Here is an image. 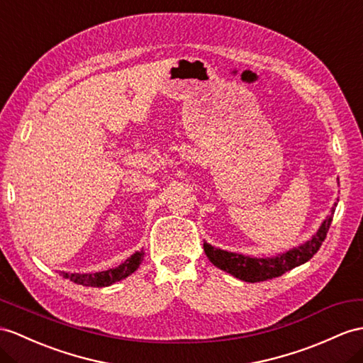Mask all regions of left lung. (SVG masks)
Returning a JSON list of instances; mask_svg holds the SVG:
<instances>
[{
  "instance_id": "8db88e82",
  "label": "left lung",
  "mask_w": 363,
  "mask_h": 363,
  "mask_svg": "<svg viewBox=\"0 0 363 363\" xmlns=\"http://www.w3.org/2000/svg\"><path fill=\"white\" fill-rule=\"evenodd\" d=\"M335 206H337V203H334L330 216H326L320 228L317 229V233L309 238V240L298 246H294V248H291L285 252L272 255V257H251V255L229 252L225 250L214 248V246L206 242L203 243V248H205L208 259L214 267L225 272H229L231 276L243 281L255 284V281L280 277L281 274H285L286 271H291L293 268L306 263L317 251H319L326 237V233H328V229L331 226Z\"/></svg>"
}]
</instances>
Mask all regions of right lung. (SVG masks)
<instances>
[{
    "mask_svg": "<svg viewBox=\"0 0 363 363\" xmlns=\"http://www.w3.org/2000/svg\"><path fill=\"white\" fill-rule=\"evenodd\" d=\"M145 251H137L130 255L128 260L123 262L121 264L115 268H111L108 271H99V272H87V274H79V272H66L60 271L61 276L65 279H69L74 284L83 285V286H94V288H103V286H111L115 281H120L130 276L132 272L137 271V268L143 262Z\"/></svg>",
    "mask_w": 363,
    "mask_h": 363,
    "instance_id": "obj_1",
    "label": "right lung"
}]
</instances>
